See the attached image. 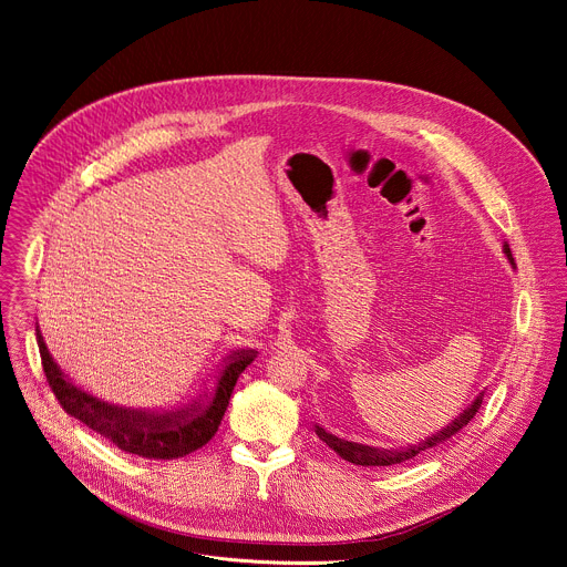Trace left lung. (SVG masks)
Instances as JSON below:
<instances>
[{"label":"left lung","mask_w":567,"mask_h":567,"mask_svg":"<svg viewBox=\"0 0 567 567\" xmlns=\"http://www.w3.org/2000/svg\"><path fill=\"white\" fill-rule=\"evenodd\" d=\"M503 254L507 256L509 265L514 267L516 262H514V256H512V249H509L507 241L503 245ZM482 396H484V390L468 403V406H466L455 420H451V422H449L444 429H440L437 433H433V435H429V437H424V440H420V442H415V444L399 446V449H379V446H368V444H359V442H348V440H341V437L328 433L320 424H313V431H316V435H318L322 442H326L332 451H337L343 460H348V462H352V464H361V466H392V464L406 462V460L415 457L417 453L429 451V449H433V446L446 442V440L453 437L457 431H462V429L475 417V413L480 411Z\"/></svg>","instance_id":"8db88e82"}]
</instances>
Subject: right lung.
<instances>
[{
    "label": "right lung",
    "instance_id": "1",
    "mask_svg": "<svg viewBox=\"0 0 567 567\" xmlns=\"http://www.w3.org/2000/svg\"><path fill=\"white\" fill-rule=\"evenodd\" d=\"M35 337L47 381L60 406L121 451L150 460H175L202 449L217 433L239 374L258 357V350L251 348L233 350L217 365L213 390H204L188 403L171 409H127L75 385L51 357L40 326H35Z\"/></svg>",
    "mask_w": 567,
    "mask_h": 567
}]
</instances>
